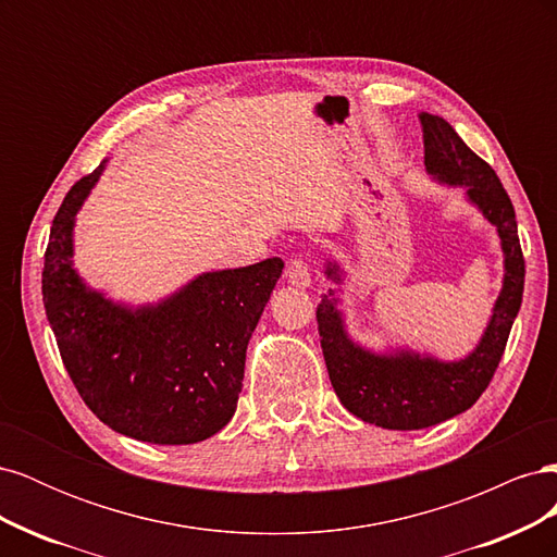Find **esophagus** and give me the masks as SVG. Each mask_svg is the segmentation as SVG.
Instances as JSON below:
<instances>
[{
	"mask_svg": "<svg viewBox=\"0 0 557 557\" xmlns=\"http://www.w3.org/2000/svg\"><path fill=\"white\" fill-rule=\"evenodd\" d=\"M288 281L295 285V288H307L311 283V269L301 252L299 256H293L288 262Z\"/></svg>",
	"mask_w": 557,
	"mask_h": 557,
	"instance_id": "esophagus-1",
	"label": "esophagus"
}]
</instances>
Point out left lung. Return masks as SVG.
Instances as JSON below:
<instances>
[{
    "label": "left lung",
    "instance_id": "8db88e82",
    "mask_svg": "<svg viewBox=\"0 0 557 557\" xmlns=\"http://www.w3.org/2000/svg\"><path fill=\"white\" fill-rule=\"evenodd\" d=\"M420 123L425 132L428 172L446 183L467 185L469 199L499 232L507 274L479 348L460 362H436L411 352H399L395 358L372 356L348 342L334 301L327 295L323 297L315 320L334 393L352 416L385 430H423L444 423L467 411L483 395L507 348L525 285V258L518 239L516 211L495 170L460 139L444 117L423 113ZM327 274L339 281L334 264Z\"/></svg>",
    "mask_w": 557,
    "mask_h": 557
}]
</instances>
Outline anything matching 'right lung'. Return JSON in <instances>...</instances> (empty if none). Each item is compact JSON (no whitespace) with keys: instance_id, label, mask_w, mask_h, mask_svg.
Masks as SVG:
<instances>
[{"instance_id":"1","label":"right lung","mask_w":557,"mask_h":557,"mask_svg":"<svg viewBox=\"0 0 557 557\" xmlns=\"http://www.w3.org/2000/svg\"><path fill=\"white\" fill-rule=\"evenodd\" d=\"M99 172L72 185L50 227L41 293L60 358L111 430L162 446L205 442L237 409L246 346L283 260L205 274L156 309L115 307L72 269L74 215Z\"/></svg>"}]
</instances>
